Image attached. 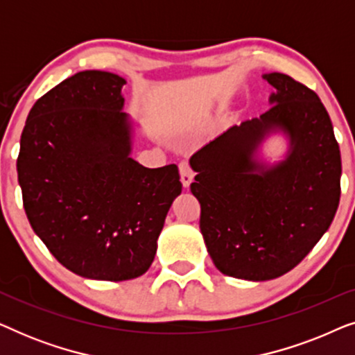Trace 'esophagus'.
<instances>
[{"label": "esophagus", "instance_id": "obj_1", "mask_svg": "<svg viewBox=\"0 0 355 355\" xmlns=\"http://www.w3.org/2000/svg\"><path fill=\"white\" fill-rule=\"evenodd\" d=\"M179 173H181V182L182 186L189 189V186H191V182L193 181V171L192 168L189 166L187 162H182L181 164H179Z\"/></svg>", "mask_w": 355, "mask_h": 355}]
</instances>
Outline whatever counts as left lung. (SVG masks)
Here are the masks:
<instances>
[{
    "label": "left lung",
    "mask_w": 355,
    "mask_h": 355,
    "mask_svg": "<svg viewBox=\"0 0 355 355\" xmlns=\"http://www.w3.org/2000/svg\"><path fill=\"white\" fill-rule=\"evenodd\" d=\"M271 108L232 125L191 157V192L200 202V231L223 275L247 281L279 278L297 266L328 231L341 197V153L318 95L271 72ZM288 142L271 164L261 145Z\"/></svg>",
    "instance_id": "1"
}]
</instances>
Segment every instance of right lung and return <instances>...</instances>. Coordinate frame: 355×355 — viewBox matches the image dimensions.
<instances>
[{
  "label": "right lung",
  "instance_id": "add662e5",
  "mask_svg": "<svg viewBox=\"0 0 355 355\" xmlns=\"http://www.w3.org/2000/svg\"><path fill=\"white\" fill-rule=\"evenodd\" d=\"M125 79L67 77L37 100L21 135L17 178L28 223L62 266L82 278L142 276L182 191L176 164L130 157L137 124L124 113Z\"/></svg>",
  "mask_w": 355,
  "mask_h": 355
}]
</instances>
